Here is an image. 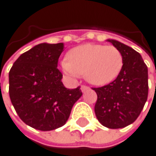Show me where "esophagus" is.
<instances>
[{"label":"esophagus","instance_id":"obj_1","mask_svg":"<svg viewBox=\"0 0 156 156\" xmlns=\"http://www.w3.org/2000/svg\"><path fill=\"white\" fill-rule=\"evenodd\" d=\"M80 89H81L82 92H85V91H87V90H89V87L86 86V85H81L80 86Z\"/></svg>","mask_w":156,"mask_h":156}]
</instances>
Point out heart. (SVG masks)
I'll use <instances>...</instances> for the list:
<instances>
[{
    "instance_id": "b5f03b06",
    "label": "heart",
    "mask_w": 156,
    "mask_h": 156,
    "mask_svg": "<svg viewBox=\"0 0 156 156\" xmlns=\"http://www.w3.org/2000/svg\"><path fill=\"white\" fill-rule=\"evenodd\" d=\"M123 65L121 51L113 46L85 44L72 48L62 62L63 73L72 79L84 75L87 81L102 86L119 76Z\"/></svg>"
}]
</instances>
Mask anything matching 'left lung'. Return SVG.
<instances>
[{"mask_svg": "<svg viewBox=\"0 0 156 156\" xmlns=\"http://www.w3.org/2000/svg\"><path fill=\"white\" fill-rule=\"evenodd\" d=\"M122 55L123 65L112 82L93 88L97 94L94 112L97 120L111 129L133 123L148 98V68L139 52L116 40H108Z\"/></svg>", "mask_w": 156, "mask_h": 156, "instance_id": "left-lung-1", "label": "left lung"}]
</instances>
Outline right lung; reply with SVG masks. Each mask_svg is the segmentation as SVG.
Returning <instances> with one entry per match:
<instances>
[{"instance_id": "right-lung-1", "label": "right lung", "mask_w": 156, "mask_h": 156, "mask_svg": "<svg viewBox=\"0 0 156 156\" xmlns=\"http://www.w3.org/2000/svg\"><path fill=\"white\" fill-rule=\"evenodd\" d=\"M63 44H39L24 52L9 71V96L19 117L40 131L59 128L82 95L80 87L66 89L57 68Z\"/></svg>"}]
</instances>
